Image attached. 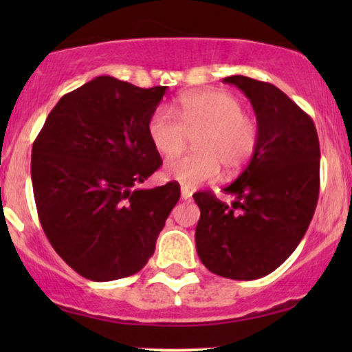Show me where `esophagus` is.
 Masks as SVG:
<instances>
[{"label":"esophagus","mask_w":352,"mask_h":352,"mask_svg":"<svg viewBox=\"0 0 352 352\" xmlns=\"http://www.w3.org/2000/svg\"><path fill=\"white\" fill-rule=\"evenodd\" d=\"M181 197L184 200H189L190 197H192V189L190 187H187V186H181Z\"/></svg>","instance_id":"esophagus-1"}]
</instances>
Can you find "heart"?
I'll list each match as a JSON object with an SVG mask.
<instances>
[{
  "instance_id": "1",
  "label": "heart",
  "mask_w": 352,
  "mask_h": 352,
  "mask_svg": "<svg viewBox=\"0 0 352 352\" xmlns=\"http://www.w3.org/2000/svg\"><path fill=\"white\" fill-rule=\"evenodd\" d=\"M243 104L224 91H199L179 100L176 120L165 109H157L147 123L153 148L165 157H175L184 148L187 136H196L189 155L173 158L165 175L184 186L210 181L219 173H235L252 160L258 147V124L243 113Z\"/></svg>"
}]
</instances>
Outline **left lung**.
<instances>
[{
	"label": "left lung",
	"mask_w": 352,
	"mask_h": 352,
	"mask_svg": "<svg viewBox=\"0 0 352 352\" xmlns=\"http://www.w3.org/2000/svg\"><path fill=\"white\" fill-rule=\"evenodd\" d=\"M250 99L258 147L224 194L194 195L200 208L195 247L205 267L221 277L254 280L295 252L314 216L320 184L319 138L309 115L271 83L243 75L223 80Z\"/></svg>",
	"instance_id": "1"
}]
</instances>
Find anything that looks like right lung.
I'll return each mask as SVG.
<instances>
[{
    "label": "right lung",
    "instance_id": "obj_1",
    "mask_svg": "<svg viewBox=\"0 0 352 352\" xmlns=\"http://www.w3.org/2000/svg\"><path fill=\"white\" fill-rule=\"evenodd\" d=\"M166 89L98 76L62 96L33 142L43 230L57 254L89 280L141 271L179 200L176 182L136 187L162 165L147 123Z\"/></svg>",
    "mask_w": 352,
    "mask_h": 352
}]
</instances>
